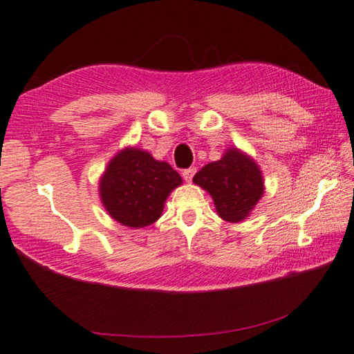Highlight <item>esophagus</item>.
<instances>
[{"label": "esophagus", "mask_w": 354, "mask_h": 354, "mask_svg": "<svg viewBox=\"0 0 354 354\" xmlns=\"http://www.w3.org/2000/svg\"><path fill=\"white\" fill-rule=\"evenodd\" d=\"M196 173V169L195 167H190V169H187V170H184L183 171V178L185 179L187 183H190L192 181V178H193V175H195Z\"/></svg>", "instance_id": "34e87169"}]
</instances>
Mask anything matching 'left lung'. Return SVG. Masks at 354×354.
<instances>
[{
	"instance_id": "8db88e82",
	"label": "left lung",
	"mask_w": 354,
	"mask_h": 354,
	"mask_svg": "<svg viewBox=\"0 0 354 354\" xmlns=\"http://www.w3.org/2000/svg\"><path fill=\"white\" fill-rule=\"evenodd\" d=\"M193 183L213 199L219 218L228 223H241L264 195V176L254 159L238 147H230L218 161L204 165Z\"/></svg>"
}]
</instances>
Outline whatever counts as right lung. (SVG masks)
I'll list each match as a JSON object with an SVG mask.
<instances>
[{"instance_id": "add662e5", "label": "right lung", "mask_w": 354, "mask_h": 354, "mask_svg": "<svg viewBox=\"0 0 354 354\" xmlns=\"http://www.w3.org/2000/svg\"><path fill=\"white\" fill-rule=\"evenodd\" d=\"M181 184L169 162L129 145L110 159L98 190L110 216L126 227L142 228L161 218L165 199Z\"/></svg>"}]
</instances>
